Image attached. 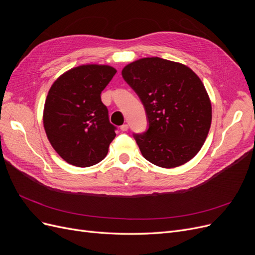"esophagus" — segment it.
I'll return each instance as SVG.
<instances>
[{"label": "esophagus", "instance_id": "1", "mask_svg": "<svg viewBox=\"0 0 255 255\" xmlns=\"http://www.w3.org/2000/svg\"><path fill=\"white\" fill-rule=\"evenodd\" d=\"M120 128H121L122 132H127V130L128 129V126L127 125V123H125V125H122V126L120 127Z\"/></svg>", "mask_w": 255, "mask_h": 255}]
</instances>
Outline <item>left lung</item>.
Segmentation results:
<instances>
[{"label": "left lung", "instance_id": "left-lung-1", "mask_svg": "<svg viewBox=\"0 0 255 255\" xmlns=\"http://www.w3.org/2000/svg\"><path fill=\"white\" fill-rule=\"evenodd\" d=\"M122 78L145 111L148 129L133 134L142 156L163 168L187 163L202 148L212 123L201 80L185 65L159 57L128 64Z\"/></svg>", "mask_w": 255, "mask_h": 255}]
</instances>
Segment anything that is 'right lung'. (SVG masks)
I'll list each match as a JSON object with an SVG mask.
<instances>
[{
    "label": "right lung",
    "instance_id": "add662e5",
    "mask_svg": "<svg viewBox=\"0 0 255 255\" xmlns=\"http://www.w3.org/2000/svg\"><path fill=\"white\" fill-rule=\"evenodd\" d=\"M111 66L85 65L54 82L45 100L43 126L59 156L78 167L100 163L116 136L101 92L116 74Z\"/></svg>",
    "mask_w": 255,
    "mask_h": 255
}]
</instances>
